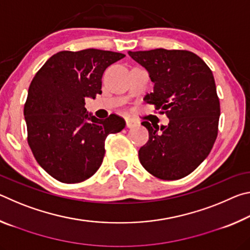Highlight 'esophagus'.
<instances>
[{"mask_svg":"<svg viewBox=\"0 0 250 250\" xmlns=\"http://www.w3.org/2000/svg\"><path fill=\"white\" fill-rule=\"evenodd\" d=\"M125 125L126 128H133L134 125H137V121L133 119H125Z\"/></svg>","mask_w":250,"mask_h":250,"instance_id":"34e87169","label":"esophagus"}]
</instances>
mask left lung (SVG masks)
<instances>
[{
  "label": "left lung",
  "mask_w": 250,
  "mask_h": 250,
  "mask_svg": "<svg viewBox=\"0 0 250 250\" xmlns=\"http://www.w3.org/2000/svg\"><path fill=\"white\" fill-rule=\"evenodd\" d=\"M128 54L154 83L153 92L145 100L170 119L161 128L142 122L149 141L139 150V160L158 179L185 177L207 158L217 138L221 105L213 73L188 50L158 48Z\"/></svg>",
  "instance_id": "1"
}]
</instances>
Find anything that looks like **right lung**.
Instances as JSON below:
<instances>
[{
    "label": "right lung",
    "mask_w": 250,
    "mask_h": 250,
    "mask_svg": "<svg viewBox=\"0 0 250 250\" xmlns=\"http://www.w3.org/2000/svg\"><path fill=\"white\" fill-rule=\"evenodd\" d=\"M125 54L88 48L53 55L28 88L24 116L27 142L37 163L62 183H79L98 171L105 138L125 128L117 115L105 120L88 115L84 99L101 92L108 66Z\"/></svg>",
    "instance_id": "add662e5"
}]
</instances>
